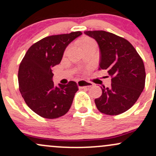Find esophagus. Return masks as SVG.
<instances>
[{"instance_id": "esophagus-1", "label": "esophagus", "mask_w": 156, "mask_h": 156, "mask_svg": "<svg viewBox=\"0 0 156 156\" xmlns=\"http://www.w3.org/2000/svg\"><path fill=\"white\" fill-rule=\"evenodd\" d=\"M77 84H78V87H80V88H89V87H91L93 86L92 83L86 81V80H78V81L77 82Z\"/></svg>"}]
</instances>
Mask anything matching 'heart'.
Segmentation results:
<instances>
[{"mask_svg":"<svg viewBox=\"0 0 156 156\" xmlns=\"http://www.w3.org/2000/svg\"><path fill=\"white\" fill-rule=\"evenodd\" d=\"M95 44L92 39H87V40L84 42L83 47H85V46H87V45H89V44Z\"/></svg>","mask_w":156,"mask_h":156,"instance_id":"1","label":"heart"}]
</instances>
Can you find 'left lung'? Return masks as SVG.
<instances>
[{
	"instance_id": "obj_1",
	"label": "left lung",
	"mask_w": 156,
	"mask_h": 156,
	"mask_svg": "<svg viewBox=\"0 0 156 156\" xmlns=\"http://www.w3.org/2000/svg\"><path fill=\"white\" fill-rule=\"evenodd\" d=\"M84 34L95 39L101 51L99 70L106 69L112 87L102 88V95L94 100L97 108L108 115H118L131 108L144 88V62L128 40L104 31Z\"/></svg>"
}]
</instances>
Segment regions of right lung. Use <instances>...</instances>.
Returning a JSON list of instances; mask_svg holds the SVG:
<instances>
[{
  "label": "right lung",
  "mask_w": 156,
  "mask_h": 156,
  "mask_svg": "<svg viewBox=\"0 0 156 156\" xmlns=\"http://www.w3.org/2000/svg\"><path fill=\"white\" fill-rule=\"evenodd\" d=\"M80 31L53 35L31 45L20 64L19 89L25 102L40 117L55 119L70 108L78 87L75 81L54 86L52 67L61 62L66 48Z\"/></svg>",
  "instance_id": "obj_1"
}]
</instances>
